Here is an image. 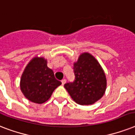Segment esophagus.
Masks as SVG:
<instances>
[{
    "instance_id": "esophagus-1",
    "label": "esophagus",
    "mask_w": 135,
    "mask_h": 135,
    "mask_svg": "<svg viewBox=\"0 0 135 135\" xmlns=\"http://www.w3.org/2000/svg\"><path fill=\"white\" fill-rule=\"evenodd\" d=\"M66 79H63V80H61V84H62V85H64L66 83Z\"/></svg>"
}]
</instances>
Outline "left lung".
Here are the masks:
<instances>
[{"label": "left lung", "instance_id": "1", "mask_svg": "<svg viewBox=\"0 0 135 135\" xmlns=\"http://www.w3.org/2000/svg\"><path fill=\"white\" fill-rule=\"evenodd\" d=\"M75 80L64 88L73 100L80 105H90L100 99L107 89L106 75L98 61L83 52L74 64Z\"/></svg>", "mask_w": 135, "mask_h": 135}]
</instances>
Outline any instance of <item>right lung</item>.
Here are the masks:
<instances>
[{"label": "right lung", "mask_w": 135, "mask_h": 135, "mask_svg": "<svg viewBox=\"0 0 135 135\" xmlns=\"http://www.w3.org/2000/svg\"><path fill=\"white\" fill-rule=\"evenodd\" d=\"M44 57H34L26 65L20 79V89L27 99L43 104L50 98L54 90L61 84L47 66Z\"/></svg>", "instance_id": "add662e5"}]
</instances>
